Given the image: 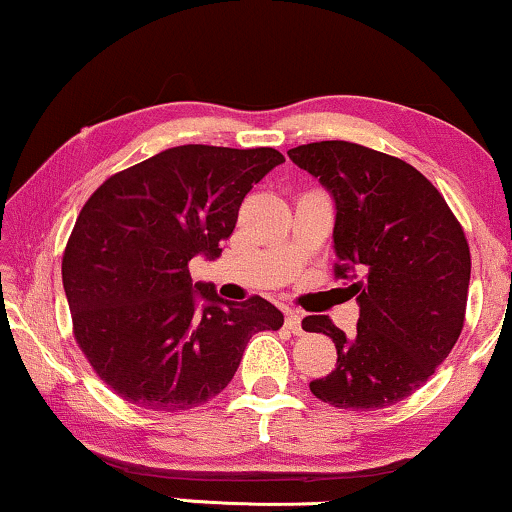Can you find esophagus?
<instances>
[{"instance_id":"1","label":"esophagus","mask_w":512,"mask_h":512,"mask_svg":"<svg viewBox=\"0 0 512 512\" xmlns=\"http://www.w3.org/2000/svg\"><path fill=\"white\" fill-rule=\"evenodd\" d=\"M284 324H286V328H289V331H291L293 335H300V333H303V317H300L298 312L286 310V319H284Z\"/></svg>"}]
</instances>
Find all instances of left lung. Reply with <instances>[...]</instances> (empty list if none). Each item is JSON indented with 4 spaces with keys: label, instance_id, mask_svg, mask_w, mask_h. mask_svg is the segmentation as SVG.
<instances>
[{
    "label": "left lung",
    "instance_id": "left-lung-1",
    "mask_svg": "<svg viewBox=\"0 0 512 512\" xmlns=\"http://www.w3.org/2000/svg\"><path fill=\"white\" fill-rule=\"evenodd\" d=\"M335 202V277L354 282L356 335L328 317L303 328L333 338L338 363L310 382L335 408L380 410L422 387L452 352L466 317L471 251L438 188L401 158L352 142L289 151Z\"/></svg>",
    "mask_w": 512,
    "mask_h": 512
}]
</instances>
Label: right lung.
<instances>
[{"label": "right lung", "mask_w": 512, "mask_h": 512, "mask_svg": "<svg viewBox=\"0 0 512 512\" xmlns=\"http://www.w3.org/2000/svg\"><path fill=\"white\" fill-rule=\"evenodd\" d=\"M284 156L186 144L114 174L83 205L62 256L74 338L123 401L179 412L221 394L258 331L284 314L193 284L195 256H221L240 205Z\"/></svg>", "instance_id": "right-lung-1"}]
</instances>
